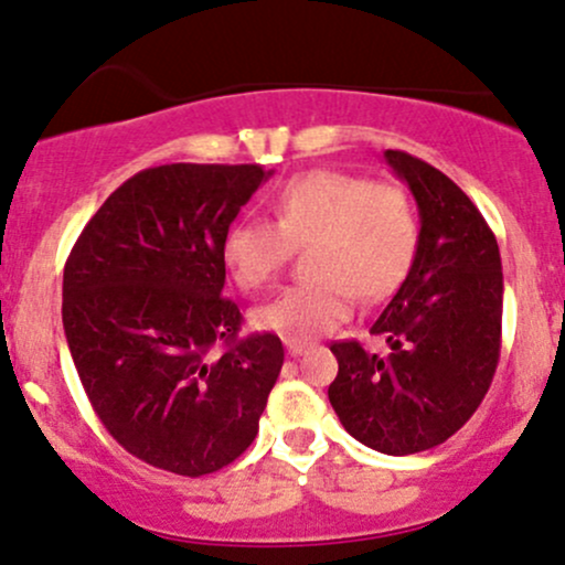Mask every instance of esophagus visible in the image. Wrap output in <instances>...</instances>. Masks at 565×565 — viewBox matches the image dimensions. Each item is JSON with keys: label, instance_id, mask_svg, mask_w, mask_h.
<instances>
[{"label": "esophagus", "instance_id": "34e87169", "mask_svg": "<svg viewBox=\"0 0 565 565\" xmlns=\"http://www.w3.org/2000/svg\"><path fill=\"white\" fill-rule=\"evenodd\" d=\"M285 347H288L290 358H299V354L307 352V344H303V341H296V339H285Z\"/></svg>", "mask_w": 565, "mask_h": 565}]
</instances>
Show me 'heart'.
Instances as JSON below:
<instances>
[{"mask_svg":"<svg viewBox=\"0 0 565 565\" xmlns=\"http://www.w3.org/2000/svg\"><path fill=\"white\" fill-rule=\"evenodd\" d=\"M422 221L401 183L344 170H309L285 181L271 221L239 218L226 230V269L243 290H262L296 248L309 280L253 309V326L285 339H312L344 322L354 299L382 301L414 266Z\"/></svg>","mask_w":565,"mask_h":565,"instance_id":"1","label":"heart"}]
</instances>
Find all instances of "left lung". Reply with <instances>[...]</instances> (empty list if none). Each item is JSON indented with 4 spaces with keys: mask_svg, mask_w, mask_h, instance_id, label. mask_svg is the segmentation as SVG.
<instances>
[{
    "mask_svg": "<svg viewBox=\"0 0 565 565\" xmlns=\"http://www.w3.org/2000/svg\"><path fill=\"white\" fill-rule=\"evenodd\" d=\"M384 157L419 205V253L371 326L390 352L333 341L339 373L328 401L363 446L408 456L446 443L483 403L502 350L504 282L497 237L475 202L419 157Z\"/></svg>",
    "mask_w": 565,
    "mask_h": 565,
    "instance_id": "left-lung-1",
    "label": "left lung"
}]
</instances>
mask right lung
Masks as SVG:
<instances>
[{"label": "right lung", "mask_w": 565, "mask_h": 565, "mask_svg": "<svg viewBox=\"0 0 565 565\" xmlns=\"http://www.w3.org/2000/svg\"><path fill=\"white\" fill-rule=\"evenodd\" d=\"M271 175L173 162L111 194L63 266V331L95 416L125 451L200 478L253 437L285 360L275 333L239 335L221 245Z\"/></svg>", "instance_id": "1"}]
</instances>
